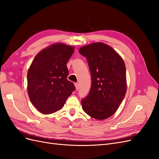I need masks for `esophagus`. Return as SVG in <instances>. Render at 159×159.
I'll list each match as a JSON object with an SVG mask.
<instances>
[{
	"mask_svg": "<svg viewBox=\"0 0 159 159\" xmlns=\"http://www.w3.org/2000/svg\"><path fill=\"white\" fill-rule=\"evenodd\" d=\"M75 86L76 90H78V89H79V88H80V85H79V84H78V83H75Z\"/></svg>",
	"mask_w": 159,
	"mask_h": 159,
	"instance_id": "esophagus-1",
	"label": "esophagus"
}]
</instances>
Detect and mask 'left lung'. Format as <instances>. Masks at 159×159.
Instances as JSON below:
<instances>
[{"mask_svg": "<svg viewBox=\"0 0 159 159\" xmlns=\"http://www.w3.org/2000/svg\"><path fill=\"white\" fill-rule=\"evenodd\" d=\"M79 52L87 58L91 76L89 93L81 99L83 110L94 119H107L125 95V65L116 51L102 42L81 47Z\"/></svg>", "mask_w": 159, "mask_h": 159, "instance_id": "obj_1", "label": "left lung"}]
</instances>
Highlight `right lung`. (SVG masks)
Returning a JSON list of instances; mask_svg holds the SVG:
<instances>
[{
	"instance_id": "1",
	"label": "right lung",
	"mask_w": 159,
	"mask_h": 159,
	"mask_svg": "<svg viewBox=\"0 0 159 159\" xmlns=\"http://www.w3.org/2000/svg\"><path fill=\"white\" fill-rule=\"evenodd\" d=\"M74 48L64 44H53L40 52L32 61L27 74L28 93L32 103L44 114L55 113L64 106L75 90L67 79V62Z\"/></svg>"
}]
</instances>
